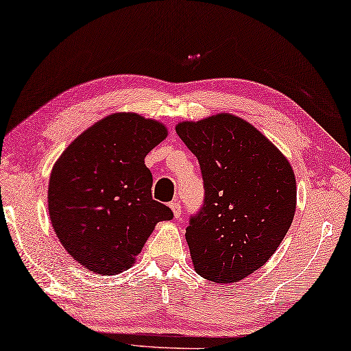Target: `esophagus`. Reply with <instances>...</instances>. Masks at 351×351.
I'll return each mask as SVG.
<instances>
[{"mask_svg":"<svg viewBox=\"0 0 351 351\" xmlns=\"http://www.w3.org/2000/svg\"><path fill=\"white\" fill-rule=\"evenodd\" d=\"M171 210H172V213H174L176 219H180V217H182V205L179 202H172Z\"/></svg>","mask_w":351,"mask_h":351,"instance_id":"1","label":"esophagus"}]
</instances>
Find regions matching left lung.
Here are the masks:
<instances>
[{"label":"left lung","instance_id":"1","mask_svg":"<svg viewBox=\"0 0 351 351\" xmlns=\"http://www.w3.org/2000/svg\"><path fill=\"white\" fill-rule=\"evenodd\" d=\"M196 155L205 197L186 227L196 272L237 283L267 263L294 219L295 176L288 158L254 125L230 113L176 128Z\"/></svg>","mask_w":351,"mask_h":351}]
</instances>
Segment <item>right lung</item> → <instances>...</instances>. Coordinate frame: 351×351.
<instances>
[{
    "instance_id": "obj_1",
    "label": "right lung",
    "mask_w": 351,
    "mask_h": 351,
    "mask_svg": "<svg viewBox=\"0 0 351 351\" xmlns=\"http://www.w3.org/2000/svg\"><path fill=\"white\" fill-rule=\"evenodd\" d=\"M168 136L136 113H113L80 134L49 177L48 208L57 238L88 271L117 275L135 263L155 226L174 217L152 199L145 157Z\"/></svg>"
}]
</instances>
